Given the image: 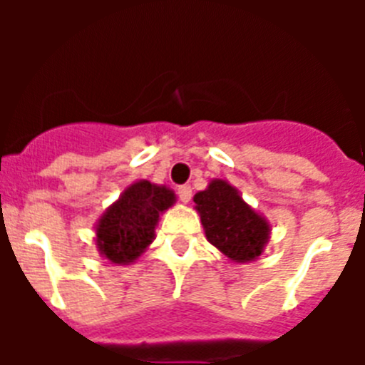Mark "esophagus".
<instances>
[{"label": "esophagus", "instance_id": "esophagus-1", "mask_svg": "<svg viewBox=\"0 0 365 365\" xmlns=\"http://www.w3.org/2000/svg\"><path fill=\"white\" fill-rule=\"evenodd\" d=\"M177 193H179L180 201H182V202H190V199H192V186H188V185L179 186Z\"/></svg>", "mask_w": 365, "mask_h": 365}]
</instances>
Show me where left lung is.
I'll list each match as a JSON object with an SVG mask.
<instances>
[{
    "instance_id": "obj_1",
    "label": "left lung",
    "mask_w": 365,
    "mask_h": 365,
    "mask_svg": "<svg viewBox=\"0 0 365 365\" xmlns=\"http://www.w3.org/2000/svg\"><path fill=\"white\" fill-rule=\"evenodd\" d=\"M206 240L235 263L256 261L270 237V225L241 193L222 179L210 180L208 188L193 195Z\"/></svg>"
}]
</instances>
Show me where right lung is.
<instances>
[{
    "mask_svg": "<svg viewBox=\"0 0 365 365\" xmlns=\"http://www.w3.org/2000/svg\"><path fill=\"white\" fill-rule=\"evenodd\" d=\"M177 201L173 190L137 180L109 206L96 222V248L115 265H131L155 240L160 214Z\"/></svg>",
    "mask_w": 365,
    "mask_h": 365,
    "instance_id": "obj_1",
    "label": "right lung"
}]
</instances>
